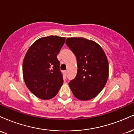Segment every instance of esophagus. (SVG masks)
<instances>
[{
  "label": "esophagus",
  "instance_id": "34e87169",
  "mask_svg": "<svg viewBox=\"0 0 134 134\" xmlns=\"http://www.w3.org/2000/svg\"><path fill=\"white\" fill-rule=\"evenodd\" d=\"M64 74H65V76H67V70H65V71H64Z\"/></svg>",
  "mask_w": 134,
  "mask_h": 134
}]
</instances>
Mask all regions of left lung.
<instances>
[{
	"label": "left lung",
	"instance_id": "obj_1",
	"mask_svg": "<svg viewBox=\"0 0 134 134\" xmlns=\"http://www.w3.org/2000/svg\"><path fill=\"white\" fill-rule=\"evenodd\" d=\"M65 43L76 55L77 72L69 83L72 93L80 100L95 98L108 78L109 65L105 53L94 41L84 38H69Z\"/></svg>",
	"mask_w": 134,
	"mask_h": 134
}]
</instances>
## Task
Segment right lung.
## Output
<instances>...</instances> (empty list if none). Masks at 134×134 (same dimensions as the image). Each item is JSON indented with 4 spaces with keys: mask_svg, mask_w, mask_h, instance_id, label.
<instances>
[{
    "mask_svg": "<svg viewBox=\"0 0 134 134\" xmlns=\"http://www.w3.org/2000/svg\"><path fill=\"white\" fill-rule=\"evenodd\" d=\"M65 38H41L31 46L24 57L23 74L27 88L36 97L49 99L57 95L64 82L58 53Z\"/></svg>",
    "mask_w": 134,
    "mask_h": 134,
    "instance_id": "obj_1",
    "label": "right lung"
}]
</instances>
